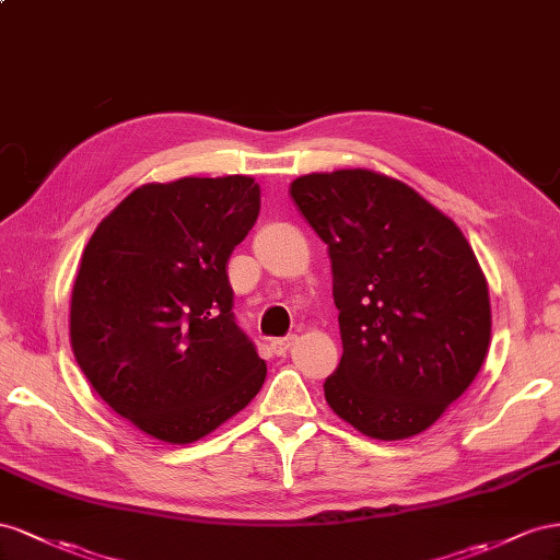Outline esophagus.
Here are the masks:
<instances>
[{
    "instance_id": "34e87169",
    "label": "esophagus",
    "mask_w": 560,
    "mask_h": 560,
    "mask_svg": "<svg viewBox=\"0 0 560 560\" xmlns=\"http://www.w3.org/2000/svg\"><path fill=\"white\" fill-rule=\"evenodd\" d=\"M293 342H295V335H285V338H277V340H271V351H275L277 357H283L285 351L291 349Z\"/></svg>"
}]
</instances>
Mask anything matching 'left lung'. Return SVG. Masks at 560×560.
I'll return each instance as SVG.
<instances>
[{
    "label": "left lung",
    "mask_w": 560,
    "mask_h": 560,
    "mask_svg": "<svg viewBox=\"0 0 560 560\" xmlns=\"http://www.w3.org/2000/svg\"><path fill=\"white\" fill-rule=\"evenodd\" d=\"M300 213L328 246L342 359L326 401L361 434L398 441L467 392L490 345L488 283L455 222L369 168L300 175Z\"/></svg>",
    "instance_id": "left-lung-1"
}]
</instances>
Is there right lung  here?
I'll return each instance as SVG.
<instances>
[{"mask_svg":"<svg viewBox=\"0 0 560 560\" xmlns=\"http://www.w3.org/2000/svg\"><path fill=\"white\" fill-rule=\"evenodd\" d=\"M258 213L248 175L150 183L84 248L74 359L112 410L159 441H199L262 387L267 365L234 322L225 269Z\"/></svg>","mask_w":560,"mask_h":560,"instance_id":"add662e5","label":"right lung"}]
</instances>
